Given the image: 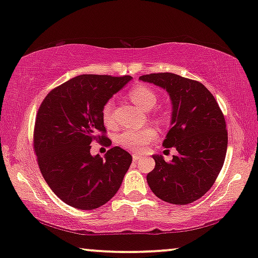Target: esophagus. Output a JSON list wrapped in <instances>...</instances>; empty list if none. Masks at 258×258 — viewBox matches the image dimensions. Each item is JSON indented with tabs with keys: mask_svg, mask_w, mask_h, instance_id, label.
Wrapping results in <instances>:
<instances>
[{
	"mask_svg": "<svg viewBox=\"0 0 258 258\" xmlns=\"http://www.w3.org/2000/svg\"><path fill=\"white\" fill-rule=\"evenodd\" d=\"M141 157H142V156H141V155H139V154H134V155H133V160L135 161V162L141 160Z\"/></svg>",
	"mask_w": 258,
	"mask_h": 258,
	"instance_id": "1",
	"label": "esophagus"
}]
</instances>
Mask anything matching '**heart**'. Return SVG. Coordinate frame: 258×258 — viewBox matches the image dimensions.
<instances>
[{"mask_svg": "<svg viewBox=\"0 0 258 258\" xmlns=\"http://www.w3.org/2000/svg\"><path fill=\"white\" fill-rule=\"evenodd\" d=\"M129 97L134 103L143 110H150L156 104L157 96L151 88L147 86H136L129 90ZM102 118L108 126L114 125L112 117V103L107 102L102 108ZM157 139V132L153 126L143 129H125L116 136V142L123 148L133 151L146 150L148 144Z\"/></svg>", "mask_w": 258, "mask_h": 258, "instance_id": "b5f03b06", "label": "heart"}]
</instances>
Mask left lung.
Here are the masks:
<instances>
[{
	"mask_svg": "<svg viewBox=\"0 0 258 258\" xmlns=\"http://www.w3.org/2000/svg\"><path fill=\"white\" fill-rule=\"evenodd\" d=\"M140 80L168 91L172 126L163 146L178 151L171 162L154 155L155 168L147 175L148 184L165 202L192 203L206 195L223 167L228 147L223 112L213 94L199 81L171 73L149 74Z\"/></svg>",
	"mask_w": 258,
	"mask_h": 258,
	"instance_id": "obj_1",
	"label": "left lung"
}]
</instances>
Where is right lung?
I'll list each match as a JSON object with an SVG mask.
<instances>
[{
  "label": "right lung",
  "instance_id": "add662e5",
  "mask_svg": "<svg viewBox=\"0 0 258 258\" xmlns=\"http://www.w3.org/2000/svg\"><path fill=\"white\" fill-rule=\"evenodd\" d=\"M132 76L80 75L56 87L38 108L34 150L42 176L58 199L70 207L93 210L111 200L132 164L119 147L104 158L90 154L91 142L110 146L102 108Z\"/></svg>",
  "mask_w": 258,
  "mask_h": 258
}]
</instances>
